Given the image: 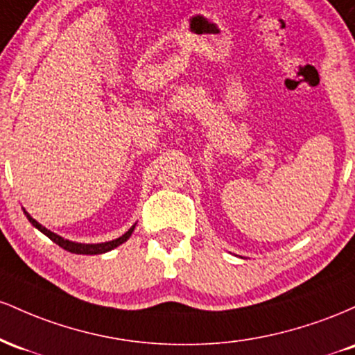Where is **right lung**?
I'll return each mask as SVG.
<instances>
[{"label":"right lung","mask_w":355,"mask_h":355,"mask_svg":"<svg viewBox=\"0 0 355 355\" xmlns=\"http://www.w3.org/2000/svg\"><path fill=\"white\" fill-rule=\"evenodd\" d=\"M24 215H26V218L30 220V223L33 227H36L40 232H43L44 235H46L48 239L53 240V242L56 243V245H60L61 248H64V250L71 252V254H83V255H96V254H105V252H110L113 250V248L121 245V243L126 242V240L130 239V235L133 234V230H135V225L132 227L128 232H125L121 237H118L115 240H110V242H105V243H78V242H71V240H67L63 237H60V235H56L55 232L48 230L46 227H43L42 223H38L36 220L31 217L30 214H28L26 210L23 209Z\"/></svg>","instance_id":"add662e5"}]
</instances>
